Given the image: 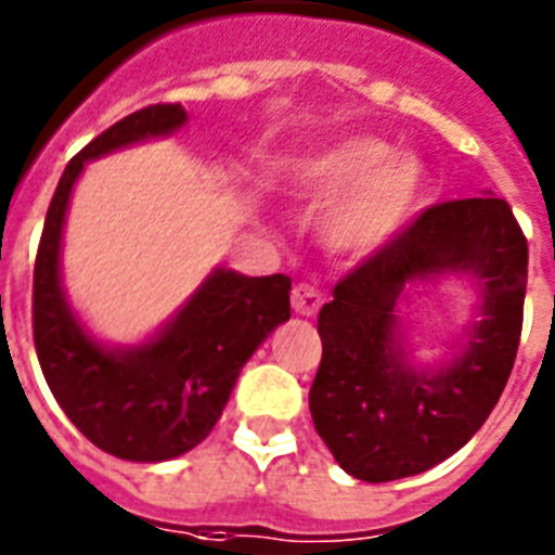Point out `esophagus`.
I'll return each instance as SVG.
<instances>
[{
    "label": "esophagus",
    "instance_id": "34e87169",
    "mask_svg": "<svg viewBox=\"0 0 555 555\" xmlns=\"http://www.w3.org/2000/svg\"><path fill=\"white\" fill-rule=\"evenodd\" d=\"M322 306V294L311 286V283H297L292 288V308L300 317H313Z\"/></svg>",
    "mask_w": 555,
    "mask_h": 555
}]
</instances>
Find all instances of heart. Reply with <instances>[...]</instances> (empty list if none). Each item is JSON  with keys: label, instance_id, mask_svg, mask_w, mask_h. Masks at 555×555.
I'll return each instance as SVG.
<instances>
[{"label": "heart", "instance_id": "obj_1", "mask_svg": "<svg viewBox=\"0 0 555 555\" xmlns=\"http://www.w3.org/2000/svg\"><path fill=\"white\" fill-rule=\"evenodd\" d=\"M297 185L317 199H341L333 210L331 242L352 253L386 247L409 224L423 191L420 160L391 152L375 135H347L297 160Z\"/></svg>", "mask_w": 555, "mask_h": 555}]
</instances>
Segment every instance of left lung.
I'll list each match as a JSON object with an SVG mask.
<instances>
[{
	"instance_id": "8db88e82",
	"label": "left lung",
	"mask_w": 555,
	"mask_h": 555,
	"mask_svg": "<svg viewBox=\"0 0 555 555\" xmlns=\"http://www.w3.org/2000/svg\"><path fill=\"white\" fill-rule=\"evenodd\" d=\"M473 273L485 320L436 371H416L393 317L409 285ZM528 242L506 199L425 208L336 283L320 311L322 361L308 405L313 428L358 480L384 483L436 467L487 423L512 375L522 331Z\"/></svg>"
}]
</instances>
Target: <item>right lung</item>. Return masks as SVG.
<instances>
[{
    "label": "right lung",
    "mask_w": 555,
    "mask_h": 555,
    "mask_svg": "<svg viewBox=\"0 0 555 555\" xmlns=\"http://www.w3.org/2000/svg\"><path fill=\"white\" fill-rule=\"evenodd\" d=\"M183 105L130 113L68 160L49 203L33 272V338L63 414L88 442L125 461H169L197 448L222 416L242 366L292 317L286 274L214 269L150 341L105 347L82 327L61 283V238L82 166L121 146L171 135Z\"/></svg>",
    "instance_id": "obj_1"
}]
</instances>
